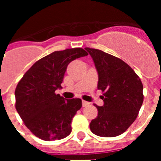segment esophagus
I'll list each match as a JSON object with an SVG mask.
<instances>
[{"label":"esophagus","mask_w":161,"mask_h":161,"mask_svg":"<svg viewBox=\"0 0 161 161\" xmlns=\"http://www.w3.org/2000/svg\"><path fill=\"white\" fill-rule=\"evenodd\" d=\"M89 105V102H85V101H82V106H83V107H85V106H87Z\"/></svg>","instance_id":"obj_1"}]
</instances>
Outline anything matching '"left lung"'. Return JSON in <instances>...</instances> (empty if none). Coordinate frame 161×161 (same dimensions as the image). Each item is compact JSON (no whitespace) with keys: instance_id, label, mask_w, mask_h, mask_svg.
<instances>
[{"instance_id":"8db88e82","label":"left lung","mask_w":161,"mask_h":161,"mask_svg":"<svg viewBox=\"0 0 161 161\" xmlns=\"http://www.w3.org/2000/svg\"><path fill=\"white\" fill-rule=\"evenodd\" d=\"M98 74L97 89L103 92L102 106L89 127L94 135L114 137L123 132L137 118L143 102V84L124 61L101 50L85 47Z\"/></svg>"}]
</instances>
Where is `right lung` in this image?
<instances>
[{
  "mask_svg": "<svg viewBox=\"0 0 161 161\" xmlns=\"http://www.w3.org/2000/svg\"><path fill=\"white\" fill-rule=\"evenodd\" d=\"M88 55L82 48L54 52L33 64L15 89L17 111L28 129L46 141L61 139L72 131V120L82 106L80 98L55 94L68 64Z\"/></svg>",
  "mask_w": 161,
  "mask_h": 161,
  "instance_id": "right-lung-1",
  "label": "right lung"
}]
</instances>
